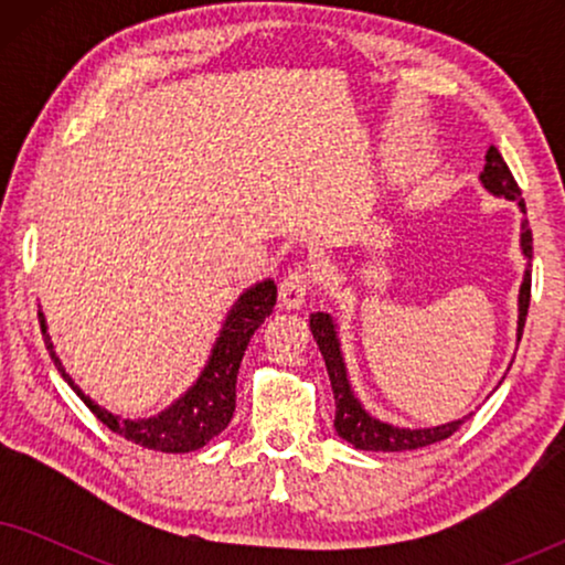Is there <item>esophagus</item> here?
I'll return each instance as SVG.
<instances>
[{"instance_id": "34e87169", "label": "esophagus", "mask_w": 565, "mask_h": 565, "mask_svg": "<svg viewBox=\"0 0 565 565\" xmlns=\"http://www.w3.org/2000/svg\"><path fill=\"white\" fill-rule=\"evenodd\" d=\"M311 285H313L311 269H306V267L290 269V273L285 275L282 282H280V303H282V308H292V311H296V308L303 306L308 290H311Z\"/></svg>"}]
</instances>
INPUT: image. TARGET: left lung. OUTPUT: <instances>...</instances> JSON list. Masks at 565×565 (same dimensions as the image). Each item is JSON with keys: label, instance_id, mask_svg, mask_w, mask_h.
Segmentation results:
<instances>
[{"label": "left lung", "instance_id": "1", "mask_svg": "<svg viewBox=\"0 0 565 565\" xmlns=\"http://www.w3.org/2000/svg\"><path fill=\"white\" fill-rule=\"evenodd\" d=\"M481 182L483 188L493 192V195L507 198V200H516L522 213L524 211V200H522V190L520 184L514 182L512 172H509L504 157H501L497 146H491L486 151V167L481 172ZM522 254L527 257V269H524V280L520 288V321H516V339H522V329L524 321H527V308H530V288H532V231L527 218H522ZM311 331L316 344L323 354V362H327L329 370V381H331V391H334V404H337V416H334V429L337 435L347 439V443L358 447V450H373V452H406V450H419V447L443 443L450 435H455L462 424H466L470 416H462L458 422H447L439 424V427H429V429H404V427H393V424H385L375 416H370L358 398H354L352 385L347 381V367L342 360V350H339V337H337V327L334 319L329 313H311Z\"/></svg>", "mask_w": 565, "mask_h": 565}]
</instances>
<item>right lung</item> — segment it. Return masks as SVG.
Instances as JSON below:
<instances>
[{
	"mask_svg": "<svg viewBox=\"0 0 565 565\" xmlns=\"http://www.w3.org/2000/svg\"><path fill=\"white\" fill-rule=\"evenodd\" d=\"M277 300V285L273 280L252 285L249 290L242 292L238 300L231 308L218 339H215L207 365L195 383L190 385V391L174 401L172 406L164 412L151 416V419H120L105 408H99L95 401L76 388L72 377L61 365L58 354L53 352V342L45 329L43 313H38L41 319V331L45 339V350H49L53 365L58 367V373L64 381L72 385L76 396L89 406V412L105 424L107 429H113L115 435L126 437L128 443H136L149 450L161 452H192L211 443L215 435H221L228 427L231 416L236 408V375L242 358L246 352V344L254 331H257L269 313H273Z\"/></svg>",
	"mask_w": 565,
	"mask_h": 565,
	"instance_id": "1",
	"label": "right lung"
}]
</instances>
